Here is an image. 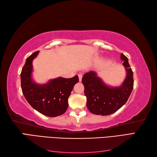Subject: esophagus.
Masks as SVG:
<instances>
[{
	"mask_svg": "<svg viewBox=\"0 0 157 157\" xmlns=\"http://www.w3.org/2000/svg\"><path fill=\"white\" fill-rule=\"evenodd\" d=\"M78 77H79V81L81 82L82 81V74H79Z\"/></svg>",
	"mask_w": 157,
	"mask_h": 157,
	"instance_id": "obj_1",
	"label": "esophagus"
}]
</instances>
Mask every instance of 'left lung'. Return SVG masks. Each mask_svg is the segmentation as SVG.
<instances>
[{
  "label": "left lung",
  "mask_w": 157,
  "mask_h": 157,
  "mask_svg": "<svg viewBox=\"0 0 157 157\" xmlns=\"http://www.w3.org/2000/svg\"><path fill=\"white\" fill-rule=\"evenodd\" d=\"M123 61L126 77L122 84L117 87L106 85L98 77L95 71L85 73L82 82L84 86V94L87 98L86 106L93 114L109 115L125 104L134 88L133 71L128 63V59L121 54Z\"/></svg>",
  "instance_id": "1"
}]
</instances>
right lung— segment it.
<instances>
[{
    "mask_svg": "<svg viewBox=\"0 0 157 157\" xmlns=\"http://www.w3.org/2000/svg\"><path fill=\"white\" fill-rule=\"evenodd\" d=\"M39 51L26 59L21 73V84L23 96L28 103L39 113L48 117H57L68 108V98L73 86L79 82L78 75L71 78H57L44 84H38L32 79V61Z\"/></svg>",
    "mask_w": 157,
    "mask_h": 157,
    "instance_id": "add662e5",
    "label": "right lung"
}]
</instances>
